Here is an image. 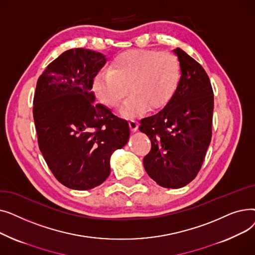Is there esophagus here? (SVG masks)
Masks as SVG:
<instances>
[{"mask_svg": "<svg viewBox=\"0 0 255 255\" xmlns=\"http://www.w3.org/2000/svg\"><path fill=\"white\" fill-rule=\"evenodd\" d=\"M128 123H129V127H130V129H131V131H136L137 130V128H138V125H137V122L135 120H133V119H130L129 121H128Z\"/></svg>", "mask_w": 255, "mask_h": 255, "instance_id": "34e87169", "label": "esophagus"}]
</instances>
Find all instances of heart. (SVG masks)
I'll return each instance as SVG.
<instances>
[{
  "label": "heart",
  "mask_w": 255,
  "mask_h": 255,
  "mask_svg": "<svg viewBox=\"0 0 255 255\" xmlns=\"http://www.w3.org/2000/svg\"><path fill=\"white\" fill-rule=\"evenodd\" d=\"M181 78L178 59L169 52L133 49L121 53L93 78L92 91L106 109L115 110L125 101L121 113L135 117L149 111L161 110L170 101ZM128 90H127V88Z\"/></svg>",
  "instance_id": "b5f03b06"
}]
</instances>
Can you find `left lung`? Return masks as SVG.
Masks as SVG:
<instances>
[{"mask_svg": "<svg viewBox=\"0 0 255 255\" xmlns=\"http://www.w3.org/2000/svg\"><path fill=\"white\" fill-rule=\"evenodd\" d=\"M182 75L170 101L158 114L144 118L139 130L152 148L143 158L146 173L164 188L189 184L202 167L212 138L214 95L209 76L193 58L173 50Z\"/></svg>", "mask_w": 255, "mask_h": 255, "instance_id": "1", "label": "left lung"}]
</instances>
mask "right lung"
Instances as JSON below:
<instances>
[{"instance_id":"1","label":"right lung","mask_w":255,"mask_h":255,"mask_svg":"<svg viewBox=\"0 0 255 255\" xmlns=\"http://www.w3.org/2000/svg\"><path fill=\"white\" fill-rule=\"evenodd\" d=\"M105 62L100 52L69 49L37 80L33 116L39 149L52 175L70 189L102 184L111 173L112 153L130 135L126 120L94 102L92 82Z\"/></svg>"}]
</instances>
